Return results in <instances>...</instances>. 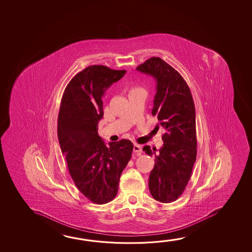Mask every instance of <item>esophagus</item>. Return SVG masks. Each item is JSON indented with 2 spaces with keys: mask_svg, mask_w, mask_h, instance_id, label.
I'll return each mask as SVG.
<instances>
[{
  "mask_svg": "<svg viewBox=\"0 0 252 252\" xmlns=\"http://www.w3.org/2000/svg\"><path fill=\"white\" fill-rule=\"evenodd\" d=\"M133 152L135 153L136 156H140L142 153V149L140 145L134 144L133 146Z\"/></svg>",
  "mask_w": 252,
  "mask_h": 252,
  "instance_id": "34e87169",
  "label": "esophagus"
}]
</instances>
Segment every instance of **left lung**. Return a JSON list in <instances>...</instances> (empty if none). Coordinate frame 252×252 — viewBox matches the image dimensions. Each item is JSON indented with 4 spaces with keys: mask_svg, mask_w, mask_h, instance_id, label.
Wrapping results in <instances>:
<instances>
[{
    "mask_svg": "<svg viewBox=\"0 0 252 252\" xmlns=\"http://www.w3.org/2000/svg\"><path fill=\"white\" fill-rule=\"evenodd\" d=\"M157 81L152 115L164 129L159 153L145 146L143 151L156 156L149 175L150 193L157 201L177 200L186 189L197 157L195 106L190 89L178 71L159 57H152L137 66Z\"/></svg>",
    "mask_w": 252,
    "mask_h": 252,
    "instance_id": "8db88e82",
    "label": "left lung"
}]
</instances>
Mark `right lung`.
Masks as SVG:
<instances>
[{"label": "right lung", "mask_w": 252, "mask_h": 252, "mask_svg": "<svg viewBox=\"0 0 252 252\" xmlns=\"http://www.w3.org/2000/svg\"><path fill=\"white\" fill-rule=\"evenodd\" d=\"M126 72L102 65L87 66L66 85L59 111V142L71 178L87 198L99 205L115 198L133 149L129 140L107 147L97 132L104 92Z\"/></svg>", "instance_id": "obj_1"}]
</instances>
